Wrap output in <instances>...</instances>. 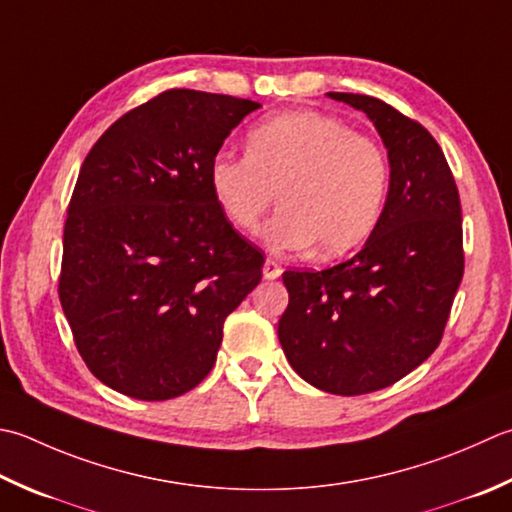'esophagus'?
Here are the masks:
<instances>
[{
    "mask_svg": "<svg viewBox=\"0 0 512 512\" xmlns=\"http://www.w3.org/2000/svg\"><path fill=\"white\" fill-rule=\"evenodd\" d=\"M282 270H284L282 264H277L275 259H266L262 273H264V279H277L279 275H282Z\"/></svg>",
    "mask_w": 512,
    "mask_h": 512,
    "instance_id": "obj_1",
    "label": "esophagus"
}]
</instances>
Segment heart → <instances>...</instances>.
I'll use <instances>...</instances> for the list:
<instances>
[{
	"instance_id": "heart-1",
	"label": "heart",
	"mask_w": 512,
	"mask_h": 512,
	"mask_svg": "<svg viewBox=\"0 0 512 512\" xmlns=\"http://www.w3.org/2000/svg\"><path fill=\"white\" fill-rule=\"evenodd\" d=\"M208 182L228 222L257 233L279 193L264 239L275 253L317 244L335 257L373 233L382 215L388 168L379 146L342 119L288 110L246 135V155L217 153Z\"/></svg>"
}]
</instances>
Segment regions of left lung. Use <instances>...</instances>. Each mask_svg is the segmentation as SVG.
<instances>
[{
	"label": "left lung",
	"instance_id": "1",
	"mask_svg": "<svg viewBox=\"0 0 512 512\" xmlns=\"http://www.w3.org/2000/svg\"><path fill=\"white\" fill-rule=\"evenodd\" d=\"M362 110L388 150V195L364 248L317 273L286 270L277 326L295 373L324 393L386 388L433 355L464 275L462 204L428 130L377 97L328 93Z\"/></svg>",
	"mask_w": 512,
	"mask_h": 512
}]
</instances>
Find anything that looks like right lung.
Listing matches in <instances>:
<instances>
[{
	"label": "right lung",
	"mask_w": 512,
	"mask_h": 512,
	"mask_svg": "<svg viewBox=\"0 0 512 512\" xmlns=\"http://www.w3.org/2000/svg\"><path fill=\"white\" fill-rule=\"evenodd\" d=\"M262 104L173 88L90 148L64 226L59 302L99 382L144 402L188 393L215 366L224 322L262 282L264 255L217 206L208 168Z\"/></svg>",
	"instance_id": "add662e5"
}]
</instances>
